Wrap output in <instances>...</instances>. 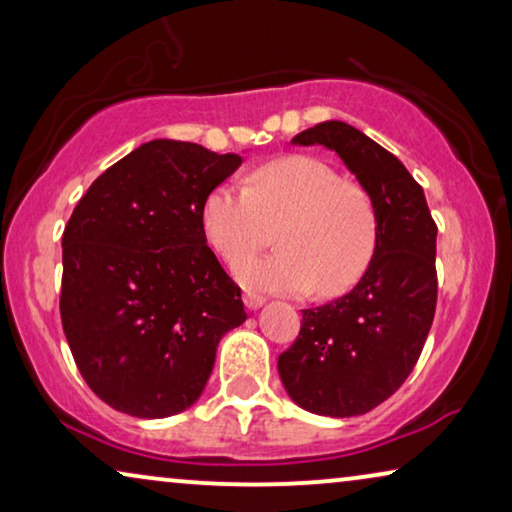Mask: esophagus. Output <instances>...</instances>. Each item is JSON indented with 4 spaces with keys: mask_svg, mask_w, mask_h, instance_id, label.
I'll return each instance as SVG.
<instances>
[{
    "mask_svg": "<svg viewBox=\"0 0 512 512\" xmlns=\"http://www.w3.org/2000/svg\"><path fill=\"white\" fill-rule=\"evenodd\" d=\"M242 300H244V305L249 307V310H256V307H261L263 305V296L261 293H254V291H244V296H242Z\"/></svg>",
    "mask_w": 512,
    "mask_h": 512,
    "instance_id": "obj_1",
    "label": "esophagus"
}]
</instances>
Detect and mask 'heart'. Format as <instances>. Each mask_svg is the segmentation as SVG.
<instances>
[{"instance_id": "b5f03b06", "label": "heart", "mask_w": 512, "mask_h": 512, "mask_svg": "<svg viewBox=\"0 0 512 512\" xmlns=\"http://www.w3.org/2000/svg\"><path fill=\"white\" fill-rule=\"evenodd\" d=\"M200 223L209 247L228 263L255 253L278 230L282 250L235 265L251 289L342 296L361 282L377 249V212L366 188L310 156L258 165L247 188H212Z\"/></svg>"}]
</instances>
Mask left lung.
Masks as SVG:
<instances>
[{"label": "left lung", "instance_id": "1", "mask_svg": "<svg viewBox=\"0 0 512 512\" xmlns=\"http://www.w3.org/2000/svg\"><path fill=\"white\" fill-rule=\"evenodd\" d=\"M345 160L377 212L373 263L352 291L303 310L300 333L277 368L300 408L354 417L394 394L415 368L438 300L436 233L422 186L394 153L342 121L293 137Z\"/></svg>", "mask_w": 512, "mask_h": 512}]
</instances>
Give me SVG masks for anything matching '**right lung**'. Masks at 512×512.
<instances>
[{
  "mask_svg": "<svg viewBox=\"0 0 512 512\" xmlns=\"http://www.w3.org/2000/svg\"><path fill=\"white\" fill-rule=\"evenodd\" d=\"M242 156L153 139L93 181L62 233L60 317L104 403L170 417L198 401L242 291L202 233V202Z\"/></svg>",
  "mask_w": 512,
  "mask_h": 512,
  "instance_id": "add662e5",
  "label": "right lung"
}]
</instances>
